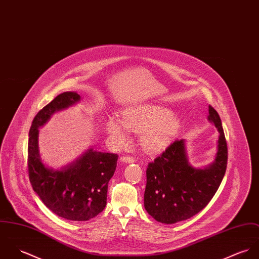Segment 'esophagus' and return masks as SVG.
I'll return each mask as SVG.
<instances>
[{
  "label": "esophagus",
  "instance_id": "esophagus-1",
  "mask_svg": "<svg viewBox=\"0 0 259 259\" xmlns=\"http://www.w3.org/2000/svg\"><path fill=\"white\" fill-rule=\"evenodd\" d=\"M120 160L124 163H134L135 162V159L133 157H130V156H123L120 158Z\"/></svg>",
  "mask_w": 259,
  "mask_h": 259
}]
</instances>
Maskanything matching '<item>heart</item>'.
Returning <instances> with one entry per match:
<instances>
[{"label": "heart", "mask_w": 259, "mask_h": 259, "mask_svg": "<svg viewBox=\"0 0 259 259\" xmlns=\"http://www.w3.org/2000/svg\"><path fill=\"white\" fill-rule=\"evenodd\" d=\"M105 128L117 144L126 142L127 130L141 132L140 142L144 149L149 152H160L177 135L180 120L165 106L147 104L124 110L120 122L110 119Z\"/></svg>", "instance_id": "b5f03b06"}]
</instances>
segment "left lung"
<instances>
[{
    "instance_id": "8db88e82",
    "label": "left lung",
    "mask_w": 259,
    "mask_h": 259,
    "mask_svg": "<svg viewBox=\"0 0 259 259\" xmlns=\"http://www.w3.org/2000/svg\"><path fill=\"white\" fill-rule=\"evenodd\" d=\"M209 122L220 133L214 161L203 169L191 166L185 140H176L148 164L144 206L157 222L172 225L206 206L217 193L228 165V145L219 113L208 106Z\"/></svg>"
}]
</instances>
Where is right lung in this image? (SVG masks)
Instances as JSON below:
<instances>
[{"label":"right lung","mask_w":259,"mask_h":259,"mask_svg":"<svg viewBox=\"0 0 259 259\" xmlns=\"http://www.w3.org/2000/svg\"><path fill=\"white\" fill-rule=\"evenodd\" d=\"M79 100L76 92H63L37 112L29 129L28 170L31 187L47 207L62 219L84 222L104 209L118 155L90 148L73 163L54 170L41 162L37 144L38 128L55 112Z\"/></svg>","instance_id":"obj_1"}]
</instances>
